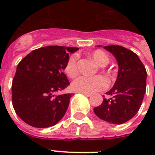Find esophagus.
I'll use <instances>...</instances> for the list:
<instances>
[{
    "label": "esophagus",
    "mask_w": 155,
    "mask_h": 155,
    "mask_svg": "<svg viewBox=\"0 0 155 155\" xmlns=\"http://www.w3.org/2000/svg\"><path fill=\"white\" fill-rule=\"evenodd\" d=\"M83 94L84 95V96H86L87 97H89L90 96H91V94H89V93H83Z\"/></svg>",
    "instance_id": "1"
}]
</instances>
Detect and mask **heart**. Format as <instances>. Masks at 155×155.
Here are the masks:
<instances>
[{
    "instance_id": "heart-1",
    "label": "heart",
    "mask_w": 155,
    "mask_h": 155,
    "mask_svg": "<svg viewBox=\"0 0 155 155\" xmlns=\"http://www.w3.org/2000/svg\"><path fill=\"white\" fill-rule=\"evenodd\" d=\"M92 58L100 67H105L109 63V58L101 50H96L92 53ZM78 55L72 54L68 57L64 67V72L68 77L75 78L78 75ZM108 81L101 75L96 76H80L71 84V88L75 92L82 93H92L107 88Z\"/></svg>"
}]
</instances>
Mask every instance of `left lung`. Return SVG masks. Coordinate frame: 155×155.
<instances>
[{
    "label": "left lung",
    "mask_w": 155,
    "mask_h": 155,
    "mask_svg": "<svg viewBox=\"0 0 155 155\" xmlns=\"http://www.w3.org/2000/svg\"><path fill=\"white\" fill-rule=\"evenodd\" d=\"M104 48L115 56L119 70L115 84L106 92L111 98H104L101 104L94 108V113L102 120L120 125L134 117L142 105L147 87V71L132 51L117 45Z\"/></svg>",
    "instance_id": "obj_1"
}]
</instances>
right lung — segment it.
<instances>
[{"label":"right lung","mask_w":155,"mask_h":155,"mask_svg":"<svg viewBox=\"0 0 155 155\" xmlns=\"http://www.w3.org/2000/svg\"><path fill=\"white\" fill-rule=\"evenodd\" d=\"M76 47L49 46L36 49L20 61L12 84V103L17 115L36 128L53 126L68 109L71 93L56 95L70 83L63 72Z\"/></svg>","instance_id":"obj_1"}]
</instances>
